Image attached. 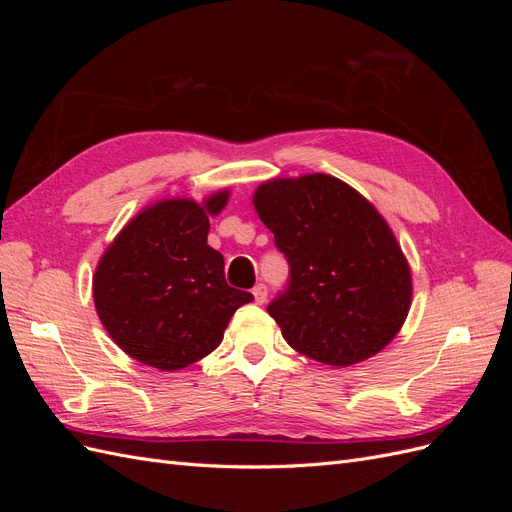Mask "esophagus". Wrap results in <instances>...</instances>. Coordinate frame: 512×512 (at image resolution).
<instances>
[{
	"label": "esophagus",
	"mask_w": 512,
	"mask_h": 512,
	"mask_svg": "<svg viewBox=\"0 0 512 512\" xmlns=\"http://www.w3.org/2000/svg\"><path fill=\"white\" fill-rule=\"evenodd\" d=\"M252 294H254V301H256L258 305H262V303L267 301V286H265V284H258V286H254Z\"/></svg>",
	"instance_id": "34e87169"
}]
</instances>
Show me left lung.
Returning a JSON list of instances; mask_svg holds the SVG:
<instances>
[{
  "label": "left lung",
  "instance_id": "8db88e82",
  "mask_svg": "<svg viewBox=\"0 0 512 512\" xmlns=\"http://www.w3.org/2000/svg\"><path fill=\"white\" fill-rule=\"evenodd\" d=\"M254 207L290 267L267 312L309 359L348 367L399 333L412 301L408 260L389 224L331 175L273 179Z\"/></svg>",
  "mask_w": 512,
  "mask_h": 512
}]
</instances>
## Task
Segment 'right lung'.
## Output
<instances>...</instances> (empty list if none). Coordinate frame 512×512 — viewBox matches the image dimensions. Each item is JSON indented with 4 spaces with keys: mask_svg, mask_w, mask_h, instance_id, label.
I'll return each mask as SVG.
<instances>
[{
    "mask_svg": "<svg viewBox=\"0 0 512 512\" xmlns=\"http://www.w3.org/2000/svg\"><path fill=\"white\" fill-rule=\"evenodd\" d=\"M228 190L203 205L166 198L123 228L98 262L96 312L113 342L132 359L162 371L183 369L220 346L232 314L254 301L230 288L224 256L207 245L209 215Z\"/></svg>",
    "mask_w": 512,
    "mask_h": 512,
    "instance_id": "obj_1",
    "label": "right lung"
}]
</instances>
